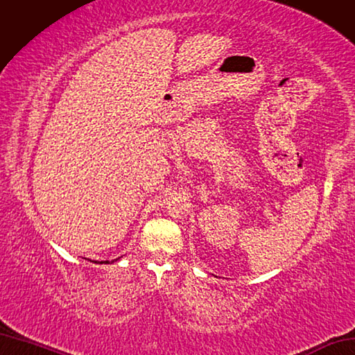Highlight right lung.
<instances>
[{
    "instance_id": "add662e5",
    "label": "right lung",
    "mask_w": 355,
    "mask_h": 355,
    "mask_svg": "<svg viewBox=\"0 0 355 355\" xmlns=\"http://www.w3.org/2000/svg\"><path fill=\"white\" fill-rule=\"evenodd\" d=\"M119 259H120V257H119ZM119 259H116V260H119ZM116 260H113V261H112V263H114V261H116ZM95 263H96V261H95ZM100 264H110V261H101V263H100Z\"/></svg>"
}]
</instances>
